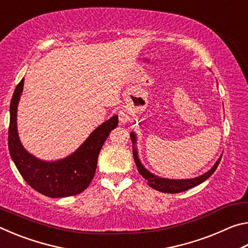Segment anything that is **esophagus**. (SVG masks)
Segmentation results:
<instances>
[{
  "instance_id": "1",
  "label": "esophagus",
  "mask_w": 248,
  "mask_h": 248,
  "mask_svg": "<svg viewBox=\"0 0 248 248\" xmlns=\"http://www.w3.org/2000/svg\"><path fill=\"white\" fill-rule=\"evenodd\" d=\"M120 124H125L129 120V112L127 110H121L118 114Z\"/></svg>"
}]
</instances>
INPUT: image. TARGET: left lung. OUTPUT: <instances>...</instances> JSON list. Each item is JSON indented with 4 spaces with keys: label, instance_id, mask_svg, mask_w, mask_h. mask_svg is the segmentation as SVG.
I'll return each instance as SVG.
<instances>
[{
    "label": "left lung",
    "instance_id": "left-lung-1",
    "mask_svg": "<svg viewBox=\"0 0 248 248\" xmlns=\"http://www.w3.org/2000/svg\"><path fill=\"white\" fill-rule=\"evenodd\" d=\"M130 137H131L132 143L133 144L136 143V134L131 132ZM221 157L222 156H220V158L217 159L215 166H213L211 170L207 171L205 174L199 176V177L191 178V179H166V178L157 177V176L151 174L149 170H146L143 167V165L141 164L140 159L138 157L137 150L134 149L133 146V158H134V162H136V165L138 167V170H139L140 175H142V177L146 180V183H148L149 186L152 187L153 189L162 191V192H167V194H178V192L186 191L188 189H190V188L198 186L199 184L203 183L205 179H208L210 176L215 173L217 165H219V163L221 161Z\"/></svg>",
    "mask_w": 248,
    "mask_h": 248
}]
</instances>
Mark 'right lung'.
Masks as SVG:
<instances>
[{
	"mask_svg": "<svg viewBox=\"0 0 248 248\" xmlns=\"http://www.w3.org/2000/svg\"><path fill=\"white\" fill-rule=\"evenodd\" d=\"M23 86L24 78L16 86L10 105L8 150L12 159L25 182L40 194L50 198L81 194L94 178L100 149L111 130L118 125V116L100 124L70 156L57 162L41 161L23 148L18 138L16 116Z\"/></svg>",
	"mask_w": 248,
	"mask_h": 248,
	"instance_id": "add662e5",
	"label": "right lung"
}]
</instances>
